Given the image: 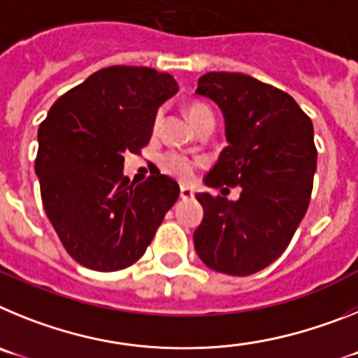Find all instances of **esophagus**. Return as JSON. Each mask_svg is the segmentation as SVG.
Returning <instances> with one entry per match:
<instances>
[{
    "label": "esophagus",
    "instance_id": "esophagus-1",
    "mask_svg": "<svg viewBox=\"0 0 358 358\" xmlns=\"http://www.w3.org/2000/svg\"><path fill=\"white\" fill-rule=\"evenodd\" d=\"M194 197V189L189 188V186H181V199H192Z\"/></svg>",
    "mask_w": 358,
    "mask_h": 358
}]
</instances>
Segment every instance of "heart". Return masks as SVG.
I'll list each match as a JSON object with an SVG mask.
<instances>
[{
  "label": "heart",
  "mask_w": 358,
  "mask_h": 358,
  "mask_svg": "<svg viewBox=\"0 0 358 358\" xmlns=\"http://www.w3.org/2000/svg\"><path fill=\"white\" fill-rule=\"evenodd\" d=\"M186 115H188L189 122L194 123L195 127L202 125L208 120H213V113H211L210 107L202 102H189L186 106ZM159 123V116L156 118V125ZM161 166L166 173L177 177V179H188L194 173V164L182 154H177V152H170V154H164V157L161 159Z\"/></svg>",
  "instance_id": "b5f03b06"
}]
</instances>
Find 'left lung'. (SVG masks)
<instances>
[{"instance_id": "8db88e82", "label": "left lung", "mask_w": 358, "mask_h": 358, "mask_svg": "<svg viewBox=\"0 0 358 358\" xmlns=\"http://www.w3.org/2000/svg\"><path fill=\"white\" fill-rule=\"evenodd\" d=\"M197 94L226 120L227 147L204 182L240 186L238 201L199 194V258L217 273L249 276L280 258L305 217L314 186V127L290 94L243 73L211 71Z\"/></svg>"}]
</instances>
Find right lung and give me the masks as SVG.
Segmentation results:
<instances>
[{
  "instance_id": "obj_1",
  "label": "right lung",
  "mask_w": 358,
  "mask_h": 358,
  "mask_svg": "<svg viewBox=\"0 0 358 358\" xmlns=\"http://www.w3.org/2000/svg\"><path fill=\"white\" fill-rule=\"evenodd\" d=\"M176 78L140 66H110L62 94L39 125L36 173L46 215L73 260L120 271L147 251L179 185L157 172L141 185L123 176V154L150 141L156 113Z\"/></svg>"
}]
</instances>
